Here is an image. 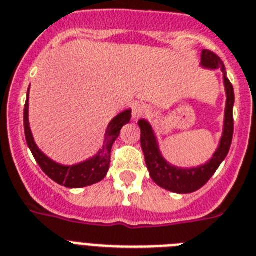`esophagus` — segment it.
Returning a JSON list of instances; mask_svg holds the SVG:
<instances>
[{"label": "esophagus", "instance_id": "34e87169", "mask_svg": "<svg viewBox=\"0 0 256 256\" xmlns=\"http://www.w3.org/2000/svg\"><path fill=\"white\" fill-rule=\"evenodd\" d=\"M147 112H148V106L144 105L142 102H136L132 106V118L134 120H139V118H142L143 116H146Z\"/></svg>", "mask_w": 256, "mask_h": 256}]
</instances>
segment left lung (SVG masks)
Here are the masks:
<instances>
[{
  "label": "left lung",
  "mask_w": 256,
  "mask_h": 256,
  "mask_svg": "<svg viewBox=\"0 0 256 256\" xmlns=\"http://www.w3.org/2000/svg\"><path fill=\"white\" fill-rule=\"evenodd\" d=\"M200 67L205 68V70H221L226 93V105L221 138H220L217 148L209 160L200 166H194V167H178L175 164H171L162 154L156 132L151 124L146 120L138 121L139 128H140V146H142L150 176L159 186L167 189L170 192L180 193V194L196 192L197 189H200L209 182V178L214 175L218 167L228 156L230 146H232V132H234V121H232L234 89L226 76L225 66L216 54L208 51V50H202Z\"/></svg>",
  "instance_id": "left-lung-1"
}]
</instances>
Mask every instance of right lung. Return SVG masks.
Here are the masks:
<instances>
[{"label": "right lung", "instance_id": "obj_1", "mask_svg": "<svg viewBox=\"0 0 256 256\" xmlns=\"http://www.w3.org/2000/svg\"><path fill=\"white\" fill-rule=\"evenodd\" d=\"M28 92H30V86L27 90L24 113V135H26L27 146L34 155L35 160L42 168V171L44 172L50 178H52L54 182L60 186H67V188H84V186H93L96 182H101L109 171L112 147L121 132L122 126L130 122L132 109H126L121 113H118L109 122L106 132L104 135L102 147L93 156L70 166V164L58 163L50 156H47L35 143L34 135L30 128V121H28Z\"/></svg>", "mask_w": 256, "mask_h": 256}]
</instances>
